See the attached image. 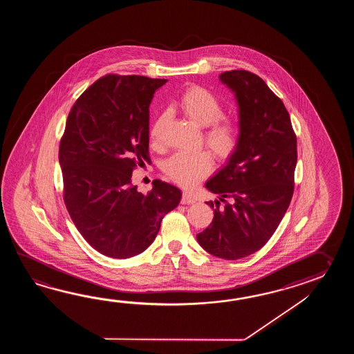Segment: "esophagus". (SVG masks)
Masks as SVG:
<instances>
[{
    "instance_id": "obj_1",
    "label": "esophagus",
    "mask_w": 354,
    "mask_h": 354,
    "mask_svg": "<svg viewBox=\"0 0 354 354\" xmlns=\"http://www.w3.org/2000/svg\"><path fill=\"white\" fill-rule=\"evenodd\" d=\"M180 203H183V205H191V203H196V198L189 192H183Z\"/></svg>"
}]
</instances>
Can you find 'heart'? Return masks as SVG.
<instances>
[{
    "instance_id": "obj_1",
    "label": "heart",
    "mask_w": 354,
    "mask_h": 354,
    "mask_svg": "<svg viewBox=\"0 0 354 354\" xmlns=\"http://www.w3.org/2000/svg\"><path fill=\"white\" fill-rule=\"evenodd\" d=\"M177 106L182 113L198 128H206L203 140L220 158H229L241 142V127L238 121L224 119L223 105L211 92L200 86L189 87L180 95ZM165 121L159 116L151 129V139H157ZM214 160L209 151L177 153L165 165L166 174L183 187H194L211 174Z\"/></svg>"
}]
</instances>
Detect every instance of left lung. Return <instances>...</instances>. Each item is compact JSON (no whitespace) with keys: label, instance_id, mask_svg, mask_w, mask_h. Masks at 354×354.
Masks as SVG:
<instances>
[{"label":"left lung","instance_id":"1","mask_svg":"<svg viewBox=\"0 0 354 354\" xmlns=\"http://www.w3.org/2000/svg\"><path fill=\"white\" fill-rule=\"evenodd\" d=\"M218 80L236 101L241 142L205 183L218 197L209 203L212 223L196 238L212 256L236 261L262 248L279 225L294 194L297 149L286 107L262 78L229 71Z\"/></svg>","mask_w":354,"mask_h":354}]
</instances>
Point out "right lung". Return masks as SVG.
Masks as SVG:
<instances>
[{"mask_svg":"<svg viewBox=\"0 0 354 354\" xmlns=\"http://www.w3.org/2000/svg\"><path fill=\"white\" fill-rule=\"evenodd\" d=\"M167 80L109 75L75 101L60 140L64 203L78 232L104 256L125 259L156 239L180 189L153 180L144 195L131 183L148 160L149 105Z\"/></svg>","mask_w":354,"mask_h":354,"instance_id":"1","label":"right lung"}]
</instances>
